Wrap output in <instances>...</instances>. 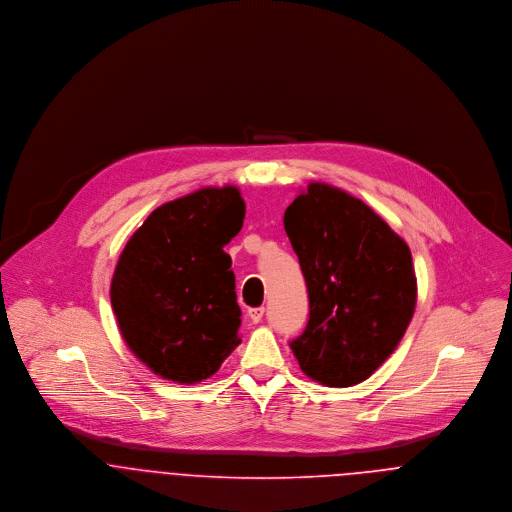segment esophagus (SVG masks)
I'll return each mask as SVG.
<instances>
[{
    "mask_svg": "<svg viewBox=\"0 0 512 512\" xmlns=\"http://www.w3.org/2000/svg\"><path fill=\"white\" fill-rule=\"evenodd\" d=\"M248 317L252 323H260L262 317H264V307H252L248 309Z\"/></svg>",
    "mask_w": 512,
    "mask_h": 512,
    "instance_id": "1",
    "label": "esophagus"
}]
</instances>
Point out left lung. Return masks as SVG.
Returning a JSON list of instances; mask_svg holds the SVG:
<instances>
[{"label":"left lung","mask_w":512,"mask_h":512,"mask_svg":"<svg viewBox=\"0 0 512 512\" xmlns=\"http://www.w3.org/2000/svg\"><path fill=\"white\" fill-rule=\"evenodd\" d=\"M284 228L309 293L293 355L321 384H359L392 355L414 315L410 248L363 201L323 183L295 197Z\"/></svg>","instance_id":"8db88e82"}]
</instances>
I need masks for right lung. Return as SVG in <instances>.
I'll return each instance as SVG.
<instances>
[{
	"mask_svg": "<svg viewBox=\"0 0 512 512\" xmlns=\"http://www.w3.org/2000/svg\"><path fill=\"white\" fill-rule=\"evenodd\" d=\"M236 187L201 189L155 209L126 244L110 288L124 341L161 378L195 384L240 343L230 256L242 228Z\"/></svg>",
	"mask_w": 512,
	"mask_h": 512,
	"instance_id": "right-lung-1",
	"label": "right lung"
}]
</instances>
